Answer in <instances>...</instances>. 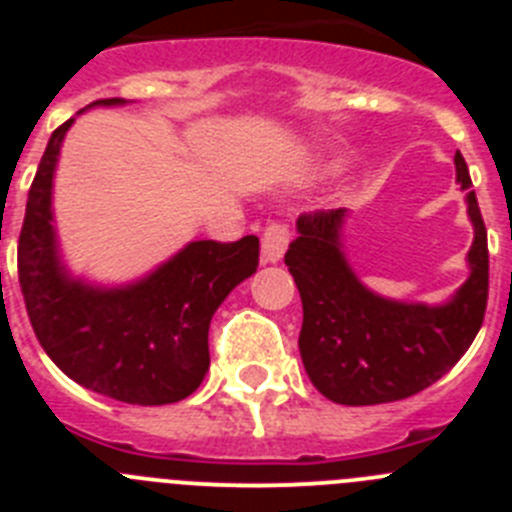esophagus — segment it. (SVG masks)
Wrapping results in <instances>:
<instances>
[{
    "instance_id": "1",
    "label": "esophagus",
    "mask_w": 512,
    "mask_h": 512,
    "mask_svg": "<svg viewBox=\"0 0 512 512\" xmlns=\"http://www.w3.org/2000/svg\"><path fill=\"white\" fill-rule=\"evenodd\" d=\"M289 235H292L289 233V225L282 223V220L266 225L264 235H261V259H264V264H274V261L282 259Z\"/></svg>"
}]
</instances>
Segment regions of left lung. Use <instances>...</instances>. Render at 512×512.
<instances>
[{"mask_svg":"<svg viewBox=\"0 0 512 512\" xmlns=\"http://www.w3.org/2000/svg\"><path fill=\"white\" fill-rule=\"evenodd\" d=\"M461 187L467 161L454 156ZM472 277L443 307L402 305L372 295L338 248L346 210L302 212L284 264L302 297L300 354L312 384L338 405H382L431 387L467 354L482 328L490 295L487 228L469 192Z\"/></svg>","mask_w":512,"mask_h":512,"instance_id":"1","label":"left lung"}]
</instances>
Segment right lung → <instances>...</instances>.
Returning a JSON list of instances; mask_svg holds the SVG:
<instances>
[{"instance_id":"obj_1","label":"right lung","mask_w":512,"mask_h":512,"mask_svg":"<svg viewBox=\"0 0 512 512\" xmlns=\"http://www.w3.org/2000/svg\"><path fill=\"white\" fill-rule=\"evenodd\" d=\"M71 122L53 130L27 194L17 241L27 318L53 364L87 390L130 405L179 402L210 369V320L230 289L259 266V238L194 241L125 289L102 292L71 282L58 266L51 225L53 169Z\"/></svg>"}]
</instances>
